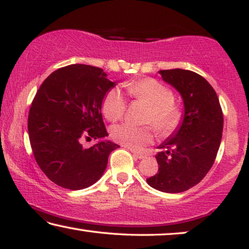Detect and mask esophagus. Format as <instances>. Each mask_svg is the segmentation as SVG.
Segmentation results:
<instances>
[{
	"label": "esophagus",
	"instance_id": "34e87169",
	"mask_svg": "<svg viewBox=\"0 0 249 249\" xmlns=\"http://www.w3.org/2000/svg\"><path fill=\"white\" fill-rule=\"evenodd\" d=\"M131 152H132L133 156H135L137 159H143L144 157H146V155L142 154V152H138L136 150H131Z\"/></svg>",
	"mask_w": 249,
	"mask_h": 249
}]
</instances>
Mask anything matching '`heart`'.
Wrapping results in <instances>:
<instances>
[{
	"label": "heart",
	"instance_id": "heart-1",
	"mask_svg": "<svg viewBox=\"0 0 249 249\" xmlns=\"http://www.w3.org/2000/svg\"><path fill=\"white\" fill-rule=\"evenodd\" d=\"M128 92L133 98L148 103L151 113L147 118V124H151L160 135L167 136L178 128L181 121V112L174 106L175 97L173 91L157 82L156 80L146 79L128 86ZM127 108V101L119 88L109 90L103 97L101 110L103 116L109 121H117L124 116ZM111 138L131 149H141L154 139L149 127L124 122L116 124L110 131Z\"/></svg>",
	"mask_w": 249,
	"mask_h": 249
}]
</instances>
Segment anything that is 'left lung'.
Segmentation results:
<instances>
[{"label":"left lung","mask_w":249,"mask_h":249,"mask_svg":"<svg viewBox=\"0 0 249 249\" xmlns=\"http://www.w3.org/2000/svg\"><path fill=\"white\" fill-rule=\"evenodd\" d=\"M164 82L180 93L185 112L178 128L158 147V174L149 186L170 194L196 186L215 161L223 136L224 117L218 97L207 80L182 69L160 70Z\"/></svg>","instance_id":"obj_1"}]
</instances>
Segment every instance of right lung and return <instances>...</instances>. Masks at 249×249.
Here are the masks:
<instances>
[{
    "label": "right lung",
    "mask_w": 249,
    "mask_h": 249,
    "mask_svg": "<svg viewBox=\"0 0 249 249\" xmlns=\"http://www.w3.org/2000/svg\"><path fill=\"white\" fill-rule=\"evenodd\" d=\"M116 83L100 68L71 64L52 72L37 90L29 112L30 143L41 170L58 186L79 190L93 185L110 152L119 148L106 140L101 113L103 97ZM85 137L98 143L83 148Z\"/></svg>",
    "instance_id": "right-lung-1"
}]
</instances>
